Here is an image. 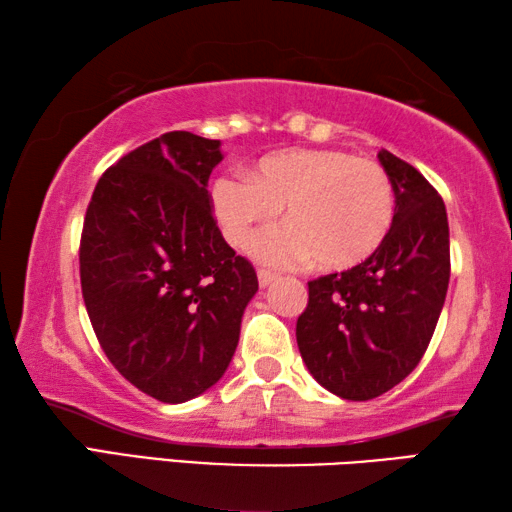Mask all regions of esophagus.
<instances>
[{
  "label": "esophagus",
  "mask_w": 512,
  "mask_h": 512,
  "mask_svg": "<svg viewBox=\"0 0 512 512\" xmlns=\"http://www.w3.org/2000/svg\"><path fill=\"white\" fill-rule=\"evenodd\" d=\"M257 277H259V287H268V284H271L273 280H277V273H273V271H266V268H259L257 271Z\"/></svg>",
  "instance_id": "1"
}]
</instances>
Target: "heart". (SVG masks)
<instances>
[{
  "instance_id": "obj_1",
  "label": "heart",
  "mask_w": 512,
  "mask_h": 512,
  "mask_svg": "<svg viewBox=\"0 0 512 512\" xmlns=\"http://www.w3.org/2000/svg\"><path fill=\"white\" fill-rule=\"evenodd\" d=\"M212 207L225 239L248 248L284 210L291 230L259 246L271 262L314 257L323 271H350L384 246L395 189L379 162L341 149H293L259 160L250 176H221Z\"/></svg>"
}]
</instances>
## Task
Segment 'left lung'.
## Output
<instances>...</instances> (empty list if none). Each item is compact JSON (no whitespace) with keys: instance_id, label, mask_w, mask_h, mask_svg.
Segmentation results:
<instances>
[{"instance_id":"1","label":"left lung","mask_w":512,"mask_h":512,"mask_svg":"<svg viewBox=\"0 0 512 512\" xmlns=\"http://www.w3.org/2000/svg\"><path fill=\"white\" fill-rule=\"evenodd\" d=\"M395 189V221L368 262L309 282L296 323L302 361L320 386L352 402L384 395L418 366L449 284L445 203L422 173L379 151Z\"/></svg>"}]
</instances>
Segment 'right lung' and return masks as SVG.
Returning a JSON list of instances; mask_svg holds the SVG:
<instances>
[{
	"instance_id": "right-lung-1",
	"label": "right lung",
	"mask_w": 512,
	"mask_h": 512,
	"mask_svg": "<svg viewBox=\"0 0 512 512\" xmlns=\"http://www.w3.org/2000/svg\"><path fill=\"white\" fill-rule=\"evenodd\" d=\"M219 140L171 131L99 178L81 232L85 309L142 393L180 404L223 377L257 273L221 235L207 192Z\"/></svg>"
}]
</instances>
